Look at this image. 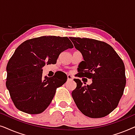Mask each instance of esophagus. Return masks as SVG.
Wrapping results in <instances>:
<instances>
[{"label":"esophagus","instance_id":"34e87169","mask_svg":"<svg viewBox=\"0 0 135 135\" xmlns=\"http://www.w3.org/2000/svg\"><path fill=\"white\" fill-rule=\"evenodd\" d=\"M67 76H68V80H73V77L71 75L68 74Z\"/></svg>","mask_w":135,"mask_h":135}]
</instances>
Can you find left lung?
I'll use <instances>...</instances> for the list:
<instances>
[{"label": "left lung", "instance_id": "left-lung-1", "mask_svg": "<svg viewBox=\"0 0 135 135\" xmlns=\"http://www.w3.org/2000/svg\"><path fill=\"white\" fill-rule=\"evenodd\" d=\"M75 49L84 61L79 64L78 77L92 79L90 85H83L74 79L77 86L72 97L85 115L101 118L108 115L118 106L125 85L123 61L110 45L95 39L71 37Z\"/></svg>", "mask_w": 135, "mask_h": 135}]
</instances>
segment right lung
I'll list each match as a JSON object with an SVG mask.
<instances>
[{"instance_id":"obj_1","label":"right lung","mask_w":135,"mask_h":135,"mask_svg":"<svg viewBox=\"0 0 135 135\" xmlns=\"http://www.w3.org/2000/svg\"><path fill=\"white\" fill-rule=\"evenodd\" d=\"M74 46L67 37L42 36L26 40L15 51L7 66L6 86L15 106L22 112L37 114L50 104L66 74L42 79L45 64L56 63L59 55Z\"/></svg>"}]
</instances>
